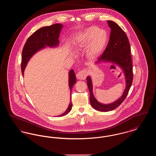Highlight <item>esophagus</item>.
I'll return each instance as SVG.
<instances>
[{"label": "esophagus", "instance_id": "34e87169", "mask_svg": "<svg viewBox=\"0 0 156 156\" xmlns=\"http://www.w3.org/2000/svg\"><path fill=\"white\" fill-rule=\"evenodd\" d=\"M87 71L85 69H83L80 72H78L76 74V78L79 80H85L87 77Z\"/></svg>", "mask_w": 156, "mask_h": 156}]
</instances>
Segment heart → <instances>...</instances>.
Segmentation results:
<instances>
[{"mask_svg":"<svg viewBox=\"0 0 156 156\" xmlns=\"http://www.w3.org/2000/svg\"><path fill=\"white\" fill-rule=\"evenodd\" d=\"M108 41V34L105 30L96 26H91L80 34L75 45L78 48L88 46L87 54L90 58H95L102 52Z\"/></svg>","mask_w":156,"mask_h":156,"instance_id":"obj_1","label":"heart"}]
</instances>
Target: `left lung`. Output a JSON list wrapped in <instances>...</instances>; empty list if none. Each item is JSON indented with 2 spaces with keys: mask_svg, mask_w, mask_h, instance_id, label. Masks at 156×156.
<instances>
[{
  "mask_svg": "<svg viewBox=\"0 0 156 156\" xmlns=\"http://www.w3.org/2000/svg\"><path fill=\"white\" fill-rule=\"evenodd\" d=\"M107 22L109 27L111 29L109 41L104 53L95 63L103 61L111 62L120 67L125 76L126 88L122 97L117 101L112 104H101L97 101L93 94L91 78L88 76L87 81L90 92V103L95 109L101 112L114 110L123 102L132 84L133 76L130 46L126 33L116 23L111 20H108Z\"/></svg>",
  "mask_w": 156,
  "mask_h": 156,
  "instance_id": "1",
  "label": "left lung"
}]
</instances>
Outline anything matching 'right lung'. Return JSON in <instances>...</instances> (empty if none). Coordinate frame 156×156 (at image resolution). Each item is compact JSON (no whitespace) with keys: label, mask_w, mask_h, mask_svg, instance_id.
Wrapping results in <instances>:
<instances>
[{"label":"right lung","mask_w":156,"mask_h":156,"mask_svg":"<svg viewBox=\"0 0 156 156\" xmlns=\"http://www.w3.org/2000/svg\"><path fill=\"white\" fill-rule=\"evenodd\" d=\"M62 28L61 24H54L50 26L43 27L31 34L27 40L22 51V72L24 75V71L26 66L31 57L38 51L46 47H55L59 45V36ZM76 82V76L73 69L69 72V87L70 92ZM71 95V94H70ZM72 108V102L67 108V111L58 116H62L68 114Z\"/></svg>","instance_id":"right-lung-1"}]
</instances>
